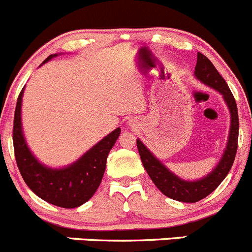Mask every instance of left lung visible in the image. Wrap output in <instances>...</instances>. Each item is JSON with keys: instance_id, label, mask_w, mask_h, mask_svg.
<instances>
[{"instance_id": "left-lung-1", "label": "left lung", "mask_w": 252, "mask_h": 252, "mask_svg": "<svg viewBox=\"0 0 252 252\" xmlns=\"http://www.w3.org/2000/svg\"><path fill=\"white\" fill-rule=\"evenodd\" d=\"M195 77L206 86L219 92L223 95L224 101L230 111V129H229L228 143L216 168L200 180H183L171 173L159 159H157L154 154L142 143V141L137 139V148H138L142 164L154 185L169 198L189 203L198 202L202 198L207 197L220 185L234 163L239 137V116L235 99L223 77L219 74L210 60L201 52H197Z\"/></svg>"}]
</instances>
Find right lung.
Instances as JSON below:
<instances>
[{
    "label": "right lung",
    "mask_w": 252,
    "mask_h": 252,
    "mask_svg": "<svg viewBox=\"0 0 252 252\" xmlns=\"http://www.w3.org/2000/svg\"><path fill=\"white\" fill-rule=\"evenodd\" d=\"M57 54L50 55L42 63ZM18 96L14 111L13 146L17 165L28 188L51 205L62 208H76L86 203L98 190L106 168V158L120 136V127L92 147L78 160L61 169L41 164L29 149L22 129V98Z\"/></svg>",
    "instance_id": "right-lung-1"
}]
</instances>
